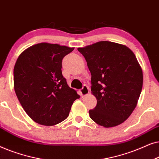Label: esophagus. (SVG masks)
I'll return each instance as SVG.
<instances>
[{
  "label": "esophagus",
  "instance_id": "obj_1",
  "mask_svg": "<svg viewBox=\"0 0 159 159\" xmlns=\"http://www.w3.org/2000/svg\"><path fill=\"white\" fill-rule=\"evenodd\" d=\"M80 92H81V96H85V95H87L89 93V87L87 86L84 85L81 89L80 90Z\"/></svg>",
  "mask_w": 159,
  "mask_h": 159
}]
</instances>
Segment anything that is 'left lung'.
I'll list each match as a JSON object with an SVG mask.
<instances>
[{
  "label": "left lung",
  "instance_id": "1",
  "mask_svg": "<svg viewBox=\"0 0 159 159\" xmlns=\"http://www.w3.org/2000/svg\"><path fill=\"white\" fill-rule=\"evenodd\" d=\"M91 72V90L97 105L89 111L92 119L104 127L119 125L136 107L142 88L143 71L127 46L110 41L78 48Z\"/></svg>",
  "mask_w": 159,
  "mask_h": 159
}]
</instances>
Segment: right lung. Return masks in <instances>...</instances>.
<instances>
[{
    "instance_id": "1",
    "label": "right lung",
    "mask_w": 159,
    "mask_h": 159,
    "mask_svg": "<svg viewBox=\"0 0 159 159\" xmlns=\"http://www.w3.org/2000/svg\"><path fill=\"white\" fill-rule=\"evenodd\" d=\"M74 48L41 43L20 55L14 68L16 97L26 113L38 124L56 125L66 119L80 96L62 73L63 58Z\"/></svg>"
}]
</instances>
